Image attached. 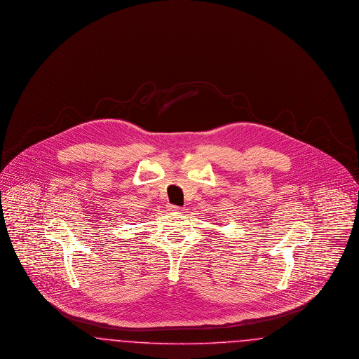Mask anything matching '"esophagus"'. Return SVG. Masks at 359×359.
Returning a JSON list of instances; mask_svg holds the SVG:
<instances>
[{
	"label": "esophagus",
	"mask_w": 359,
	"mask_h": 359,
	"mask_svg": "<svg viewBox=\"0 0 359 359\" xmlns=\"http://www.w3.org/2000/svg\"><path fill=\"white\" fill-rule=\"evenodd\" d=\"M168 210H170V211H173V212H180V211H183V208H182V207L175 205H168Z\"/></svg>",
	"instance_id": "esophagus-1"
}]
</instances>
